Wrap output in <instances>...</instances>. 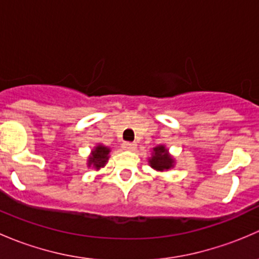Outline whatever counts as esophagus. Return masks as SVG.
<instances>
[{"label": "esophagus", "instance_id": "esophagus-1", "mask_svg": "<svg viewBox=\"0 0 259 259\" xmlns=\"http://www.w3.org/2000/svg\"><path fill=\"white\" fill-rule=\"evenodd\" d=\"M121 146L124 150L127 151H134L135 149H137V144H135V143H124Z\"/></svg>", "mask_w": 259, "mask_h": 259}]
</instances>
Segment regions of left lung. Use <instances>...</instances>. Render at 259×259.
<instances>
[{
  "instance_id": "1",
  "label": "left lung",
  "mask_w": 259,
  "mask_h": 259,
  "mask_svg": "<svg viewBox=\"0 0 259 259\" xmlns=\"http://www.w3.org/2000/svg\"><path fill=\"white\" fill-rule=\"evenodd\" d=\"M148 163L154 170L168 171L176 166V159L169 153V149L165 145H158L151 149V155L148 158Z\"/></svg>"
}]
</instances>
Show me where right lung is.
I'll return each instance as SVG.
<instances>
[{"instance_id": "right-lung-1", "label": "right lung", "mask_w": 259, "mask_h": 259, "mask_svg": "<svg viewBox=\"0 0 259 259\" xmlns=\"http://www.w3.org/2000/svg\"><path fill=\"white\" fill-rule=\"evenodd\" d=\"M110 148L106 145L98 144L91 149V153L88 158V168H93L94 170H100L106 165L109 158H110Z\"/></svg>"}]
</instances>
